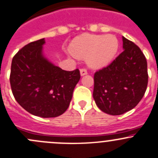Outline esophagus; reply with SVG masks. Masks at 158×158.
Here are the masks:
<instances>
[{
	"label": "esophagus",
	"instance_id": "obj_1",
	"mask_svg": "<svg viewBox=\"0 0 158 158\" xmlns=\"http://www.w3.org/2000/svg\"><path fill=\"white\" fill-rule=\"evenodd\" d=\"M80 74L81 76H85V75L87 74V69H80Z\"/></svg>",
	"mask_w": 158,
	"mask_h": 158
}]
</instances>
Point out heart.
I'll use <instances>...</instances> for the list:
<instances>
[{
	"mask_svg": "<svg viewBox=\"0 0 158 158\" xmlns=\"http://www.w3.org/2000/svg\"><path fill=\"white\" fill-rule=\"evenodd\" d=\"M118 49V40L112 34L84 35L76 38L70 44L71 52L80 58L87 57L92 68L107 66Z\"/></svg>",
	"mask_w": 158,
	"mask_h": 158,
	"instance_id": "heart-1",
	"label": "heart"
}]
</instances>
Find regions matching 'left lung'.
Listing matches in <instances>:
<instances>
[{
  "instance_id": "obj_1",
  "label": "left lung",
  "mask_w": 158,
  "mask_h": 158,
  "mask_svg": "<svg viewBox=\"0 0 158 158\" xmlns=\"http://www.w3.org/2000/svg\"><path fill=\"white\" fill-rule=\"evenodd\" d=\"M124 51L94 75L93 98L103 112L119 115L139 103L148 82L147 60L141 49L122 36Z\"/></svg>"
}]
</instances>
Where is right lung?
<instances>
[{
	"instance_id": "obj_1",
	"label": "right lung",
	"mask_w": 158,
	"mask_h": 158,
	"mask_svg": "<svg viewBox=\"0 0 158 158\" xmlns=\"http://www.w3.org/2000/svg\"><path fill=\"white\" fill-rule=\"evenodd\" d=\"M44 39L24 46L12 60L11 90L16 101L33 115L54 118L69 106L73 92L80 79L78 69L66 71L43 54Z\"/></svg>"
}]
</instances>
